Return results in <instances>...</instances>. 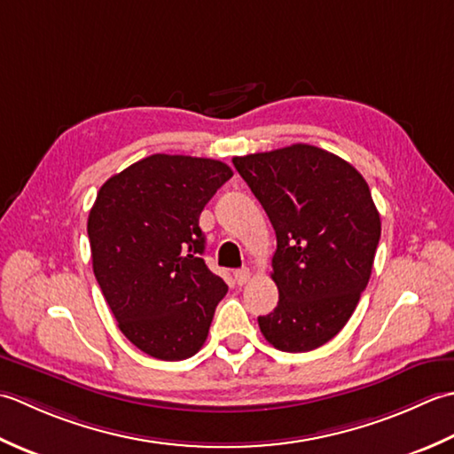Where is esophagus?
Segmentation results:
<instances>
[{
    "instance_id": "obj_1",
    "label": "esophagus",
    "mask_w": 454,
    "mask_h": 454,
    "mask_svg": "<svg viewBox=\"0 0 454 454\" xmlns=\"http://www.w3.org/2000/svg\"><path fill=\"white\" fill-rule=\"evenodd\" d=\"M233 276H235V282L239 286H243V284H247L248 280H251V270H248V268H240V270L233 272Z\"/></svg>"
}]
</instances>
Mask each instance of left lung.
<instances>
[{"instance_id": "1", "label": "left lung", "mask_w": 454, "mask_h": 454, "mask_svg": "<svg viewBox=\"0 0 454 454\" xmlns=\"http://www.w3.org/2000/svg\"><path fill=\"white\" fill-rule=\"evenodd\" d=\"M233 164L276 231L278 305L258 327L286 353L325 345L356 309L380 240L366 180L337 154L301 143Z\"/></svg>"}]
</instances>
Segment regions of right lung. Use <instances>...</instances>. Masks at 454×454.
I'll return each instance as SVG.
<instances>
[{"label":"right lung","instance_id":"right-lung-1","mask_svg":"<svg viewBox=\"0 0 454 454\" xmlns=\"http://www.w3.org/2000/svg\"><path fill=\"white\" fill-rule=\"evenodd\" d=\"M231 176L221 160L153 154L111 176L90 209L101 294L123 335L153 358L196 355L227 294L201 258L200 215Z\"/></svg>","mask_w":454,"mask_h":454}]
</instances>
